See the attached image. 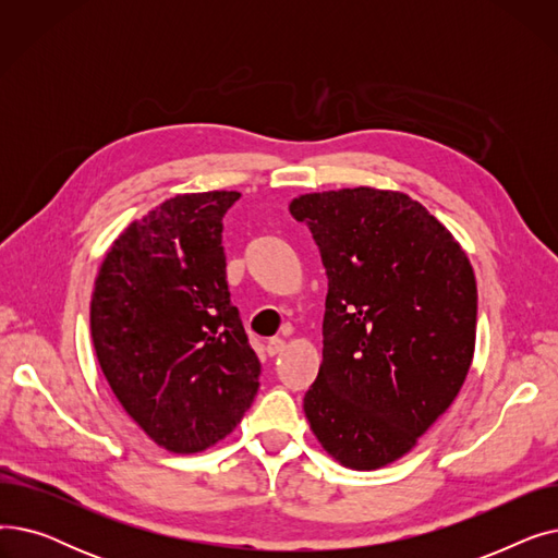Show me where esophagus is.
<instances>
[{
    "label": "esophagus",
    "mask_w": 558,
    "mask_h": 558,
    "mask_svg": "<svg viewBox=\"0 0 558 558\" xmlns=\"http://www.w3.org/2000/svg\"><path fill=\"white\" fill-rule=\"evenodd\" d=\"M284 345H287L284 339H278V337H276V339H269V341H267V355H269V357L280 355L282 350H284Z\"/></svg>",
    "instance_id": "34e87169"
}]
</instances>
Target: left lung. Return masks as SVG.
Returning <instances> with one entry per match:
<instances>
[{"instance_id":"1","label":"left lung","mask_w":558,"mask_h":558,"mask_svg":"<svg viewBox=\"0 0 558 558\" xmlns=\"http://www.w3.org/2000/svg\"><path fill=\"white\" fill-rule=\"evenodd\" d=\"M328 276L324 362L303 398L318 444L375 471L412 450L471 368L477 282L450 230L402 192L303 194Z\"/></svg>"}]
</instances>
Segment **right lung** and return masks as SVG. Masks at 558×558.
Instances as JSON below:
<instances>
[{
	"label": "right lung",
	"mask_w": 558,
	"mask_h": 558,
	"mask_svg": "<svg viewBox=\"0 0 558 558\" xmlns=\"http://www.w3.org/2000/svg\"><path fill=\"white\" fill-rule=\"evenodd\" d=\"M240 192L179 194L110 246L90 330L126 414L175 454L215 446L257 393L259 360L230 303L223 215Z\"/></svg>",
	"instance_id": "obj_1"
}]
</instances>
